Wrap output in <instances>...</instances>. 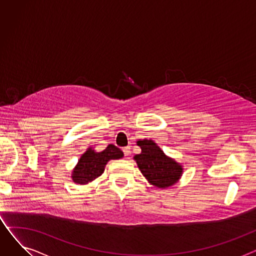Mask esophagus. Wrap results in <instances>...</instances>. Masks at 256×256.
Returning <instances> with one entry per match:
<instances>
[{
    "label": "esophagus",
    "mask_w": 256,
    "mask_h": 256,
    "mask_svg": "<svg viewBox=\"0 0 256 256\" xmlns=\"http://www.w3.org/2000/svg\"><path fill=\"white\" fill-rule=\"evenodd\" d=\"M130 147H124V154L126 156H130Z\"/></svg>",
    "instance_id": "34e87169"
}]
</instances>
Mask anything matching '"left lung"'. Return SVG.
<instances>
[{"label": "left lung", "mask_w": 256, "mask_h": 256, "mask_svg": "<svg viewBox=\"0 0 256 256\" xmlns=\"http://www.w3.org/2000/svg\"><path fill=\"white\" fill-rule=\"evenodd\" d=\"M142 152L135 156L136 162L143 176L150 184L158 188H167L176 184L182 172V166L168 158L152 140L137 142Z\"/></svg>", "instance_id": "1"}]
</instances>
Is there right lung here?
Returning <instances> with one entry per match:
<instances>
[{"instance_id": "right-lung-1", "label": "right lung", "mask_w": 256, "mask_h": 256, "mask_svg": "<svg viewBox=\"0 0 256 256\" xmlns=\"http://www.w3.org/2000/svg\"><path fill=\"white\" fill-rule=\"evenodd\" d=\"M122 156L124 152L113 144L108 145L102 152H94V150L89 148L80 156L72 172V180L78 184H88L102 176L108 160Z\"/></svg>"}]
</instances>
